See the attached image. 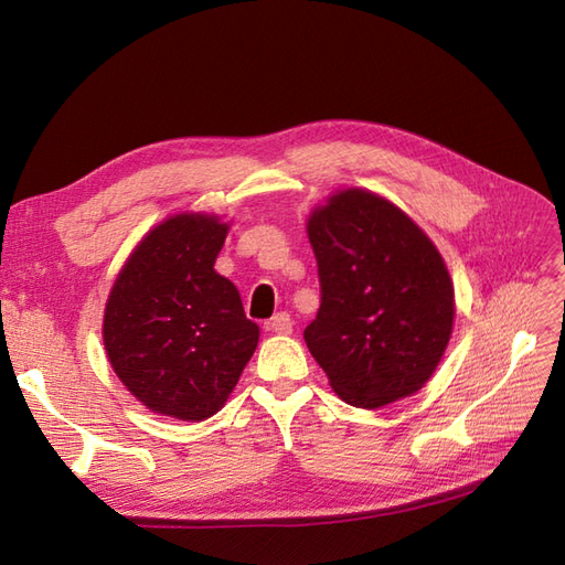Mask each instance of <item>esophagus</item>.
I'll list each match as a JSON object with an SVG mask.
<instances>
[{"label": "esophagus", "mask_w": 565, "mask_h": 565, "mask_svg": "<svg viewBox=\"0 0 565 565\" xmlns=\"http://www.w3.org/2000/svg\"><path fill=\"white\" fill-rule=\"evenodd\" d=\"M291 327H295V322H291L287 313H278L266 322V329L274 334H291Z\"/></svg>", "instance_id": "1"}]
</instances>
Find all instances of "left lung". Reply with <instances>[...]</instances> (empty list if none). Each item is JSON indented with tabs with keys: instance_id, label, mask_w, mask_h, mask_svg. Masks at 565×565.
Here are the masks:
<instances>
[{
	"instance_id": "1",
	"label": "left lung",
	"mask_w": 565,
	"mask_h": 565,
	"mask_svg": "<svg viewBox=\"0 0 565 565\" xmlns=\"http://www.w3.org/2000/svg\"><path fill=\"white\" fill-rule=\"evenodd\" d=\"M322 301L303 339L332 391L379 408L430 381L449 345L456 295L427 233L379 193L350 186L308 215Z\"/></svg>"
}]
</instances>
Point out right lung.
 <instances>
[{"mask_svg": "<svg viewBox=\"0 0 565 565\" xmlns=\"http://www.w3.org/2000/svg\"><path fill=\"white\" fill-rule=\"evenodd\" d=\"M228 222L178 212L132 247L105 303L114 374L149 412L215 416L259 343L236 285L215 270Z\"/></svg>", "mask_w": 565, "mask_h": 565, "instance_id": "obj_1", "label": "right lung"}]
</instances>
